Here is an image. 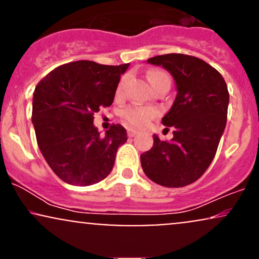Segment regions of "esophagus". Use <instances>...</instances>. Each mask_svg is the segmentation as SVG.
<instances>
[{
  "instance_id": "obj_1",
  "label": "esophagus",
  "mask_w": 259,
  "mask_h": 259,
  "mask_svg": "<svg viewBox=\"0 0 259 259\" xmlns=\"http://www.w3.org/2000/svg\"><path fill=\"white\" fill-rule=\"evenodd\" d=\"M136 134H138V132H136L135 129H132V127H130V129H127V136H129V138H134Z\"/></svg>"
}]
</instances>
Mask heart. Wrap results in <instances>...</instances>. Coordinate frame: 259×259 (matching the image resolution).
<instances>
[{"instance_id":"heart-1","label":"heart","mask_w":259,"mask_h":259,"mask_svg":"<svg viewBox=\"0 0 259 259\" xmlns=\"http://www.w3.org/2000/svg\"><path fill=\"white\" fill-rule=\"evenodd\" d=\"M162 79H169L168 75L164 72H160V70H153L148 74V80H150L151 85H154L157 81ZM126 82V76L120 79L119 84L117 86V91H115V95L118 97H120L124 92V88H125ZM156 108H152V107H140V106H130L124 108L121 111V117L123 119L127 121L130 125L136 126V127H144L146 126L148 123H150L151 119H153L157 115Z\"/></svg>"}]
</instances>
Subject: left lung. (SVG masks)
Wrapping results in <instances>:
<instances>
[{"label": "left lung", "instance_id": "8db88e82", "mask_svg": "<svg viewBox=\"0 0 259 259\" xmlns=\"http://www.w3.org/2000/svg\"><path fill=\"white\" fill-rule=\"evenodd\" d=\"M173 76L177 97L162 124L173 126V139L142 153L141 167L148 179L165 187L190 185L207 170L227 125L229 92L221 73L200 58L169 53L147 59Z\"/></svg>", "mask_w": 259, "mask_h": 259}]
</instances>
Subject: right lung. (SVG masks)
Here are the masks:
<instances>
[{
  "instance_id": "right-lung-1",
  "label": "right lung",
  "mask_w": 259,
  "mask_h": 259,
  "mask_svg": "<svg viewBox=\"0 0 259 259\" xmlns=\"http://www.w3.org/2000/svg\"><path fill=\"white\" fill-rule=\"evenodd\" d=\"M127 67L72 62L56 68L35 88L31 120L38 148L64 183L94 185L112 171L126 130L117 124L102 136L94 114L112 105Z\"/></svg>"
}]
</instances>
